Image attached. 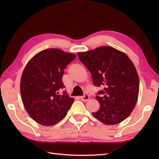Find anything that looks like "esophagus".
Listing matches in <instances>:
<instances>
[{
	"instance_id": "obj_1",
	"label": "esophagus",
	"mask_w": 159,
	"mask_h": 159,
	"mask_svg": "<svg viewBox=\"0 0 159 159\" xmlns=\"http://www.w3.org/2000/svg\"><path fill=\"white\" fill-rule=\"evenodd\" d=\"M80 99L82 102H88V101L89 99V96L87 94H85V95L80 97Z\"/></svg>"
}]
</instances>
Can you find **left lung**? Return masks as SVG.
Instances as JSON below:
<instances>
[{"label":"left lung","mask_w":159,"mask_h":159,"mask_svg":"<svg viewBox=\"0 0 159 159\" xmlns=\"http://www.w3.org/2000/svg\"><path fill=\"white\" fill-rule=\"evenodd\" d=\"M95 86L103 89L96 97L100 107L93 116L105 125H116L131 114L137 104L139 78L135 66L124 52L105 46L78 52Z\"/></svg>","instance_id":"left-lung-1"}]
</instances>
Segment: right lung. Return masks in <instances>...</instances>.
I'll return each mask as SVG.
<instances>
[{
    "label": "right lung",
    "instance_id": "obj_1",
    "mask_svg": "<svg viewBox=\"0 0 159 159\" xmlns=\"http://www.w3.org/2000/svg\"><path fill=\"white\" fill-rule=\"evenodd\" d=\"M75 54L57 48L44 50L28 61L20 80L24 106L33 120L42 125L51 126L63 119L74 99L65 91L61 78L64 69Z\"/></svg>",
    "mask_w": 159,
    "mask_h": 159
}]
</instances>
